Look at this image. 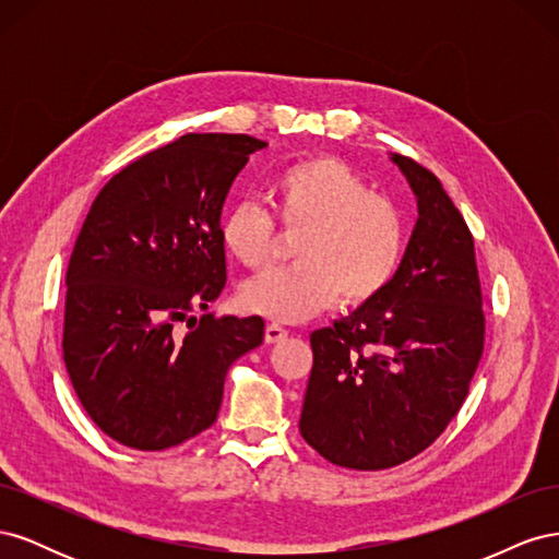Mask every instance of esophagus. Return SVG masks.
Wrapping results in <instances>:
<instances>
[{"instance_id": "1", "label": "esophagus", "mask_w": 559, "mask_h": 559, "mask_svg": "<svg viewBox=\"0 0 559 559\" xmlns=\"http://www.w3.org/2000/svg\"><path fill=\"white\" fill-rule=\"evenodd\" d=\"M286 335H289V331H286V329L280 326V324H267V326H265V343H270V345H273V343H282Z\"/></svg>"}]
</instances>
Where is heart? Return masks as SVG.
Listing matches in <instances>:
<instances>
[{"instance_id": "b5f03b06", "label": "heart", "mask_w": 559, "mask_h": 559, "mask_svg": "<svg viewBox=\"0 0 559 559\" xmlns=\"http://www.w3.org/2000/svg\"><path fill=\"white\" fill-rule=\"evenodd\" d=\"M280 222L300 233L298 265L267 270L240 289V308L280 324H300L331 308L373 300L394 280L403 257V222L392 200L337 158L298 160L270 183ZM222 240L245 267L270 261L277 230L265 210L238 202L224 216Z\"/></svg>"}]
</instances>
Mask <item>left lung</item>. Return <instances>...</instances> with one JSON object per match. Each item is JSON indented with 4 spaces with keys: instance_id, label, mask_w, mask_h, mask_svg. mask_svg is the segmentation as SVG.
<instances>
[{
    "instance_id": "1",
    "label": "left lung",
    "mask_w": 559,
    "mask_h": 559,
    "mask_svg": "<svg viewBox=\"0 0 559 559\" xmlns=\"http://www.w3.org/2000/svg\"><path fill=\"white\" fill-rule=\"evenodd\" d=\"M417 202L394 280L310 335L300 433L331 464L380 471L413 460L462 408L483 354L473 238L443 183L389 154Z\"/></svg>"
}]
</instances>
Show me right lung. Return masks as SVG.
<instances>
[{"mask_svg":"<svg viewBox=\"0 0 559 559\" xmlns=\"http://www.w3.org/2000/svg\"><path fill=\"white\" fill-rule=\"evenodd\" d=\"M249 134H183L114 175L70 267L62 359L95 425L134 450L175 448L214 425L228 368L263 343V319L207 312L226 284L222 210ZM206 310L183 338L174 321Z\"/></svg>","mask_w":559,"mask_h":559,"instance_id":"obj_1","label":"right lung"}]
</instances>
